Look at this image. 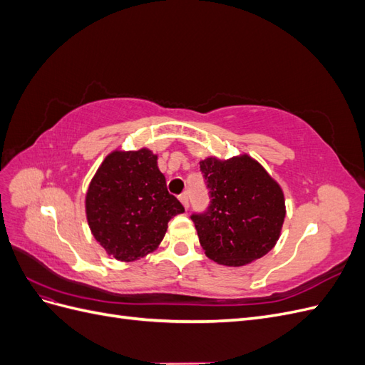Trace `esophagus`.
Returning <instances> with one entry per match:
<instances>
[{
  "label": "esophagus",
  "mask_w": 365,
  "mask_h": 365,
  "mask_svg": "<svg viewBox=\"0 0 365 365\" xmlns=\"http://www.w3.org/2000/svg\"><path fill=\"white\" fill-rule=\"evenodd\" d=\"M180 201L182 202L184 208H189V195H187V192H182L180 195Z\"/></svg>",
  "instance_id": "obj_1"
}]
</instances>
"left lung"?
Listing matches in <instances>:
<instances>
[{"instance_id":"1","label":"left lung","mask_w":365,"mask_h":365,"mask_svg":"<svg viewBox=\"0 0 365 365\" xmlns=\"http://www.w3.org/2000/svg\"><path fill=\"white\" fill-rule=\"evenodd\" d=\"M208 189L205 212L192 213L207 257L242 267L269 252L284 220L283 192L248 155L200 163Z\"/></svg>"}]
</instances>
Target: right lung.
Here are the masks:
<instances>
[{"label": "right lung", "instance_id": "add662e5", "mask_svg": "<svg viewBox=\"0 0 365 365\" xmlns=\"http://www.w3.org/2000/svg\"><path fill=\"white\" fill-rule=\"evenodd\" d=\"M182 212L149 149L109 153L86 193L93 236L120 262H134L155 250L169 220Z\"/></svg>", "mask_w": 365, "mask_h": 365}]
</instances>
